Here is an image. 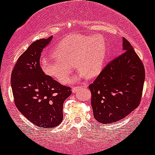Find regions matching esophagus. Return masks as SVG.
<instances>
[{
    "label": "esophagus",
    "mask_w": 155,
    "mask_h": 155,
    "mask_svg": "<svg viewBox=\"0 0 155 155\" xmlns=\"http://www.w3.org/2000/svg\"><path fill=\"white\" fill-rule=\"evenodd\" d=\"M87 87V85H86V84H84L83 86H81V87H74L73 88H72V92L75 93V92L78 91L79 89L82 88V87Z\"/></svg>",
    "instance_id": "obj_1"
}]
</instances>
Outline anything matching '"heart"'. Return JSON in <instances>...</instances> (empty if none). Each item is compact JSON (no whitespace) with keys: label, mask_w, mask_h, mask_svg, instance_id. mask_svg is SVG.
<instances>
[{"label":"heart","mask_w":155,"mask_h":155,"mask_svg":"<svg viewBox=\"0 0 155 155\" xmlns=\"http://www.w3.org/2000/svg\"><path fill=\"white\" fill-rule=\"evenodd\" d=\"M107 45L101 35H74L62 40L54 48L53 60L43 58L41 67L45 74L66 84L75 68L79 70L72 81L81 77L91 78L101 71L107 58Z\"/></svg>","instance_id":"heart-1"}]
</instances>
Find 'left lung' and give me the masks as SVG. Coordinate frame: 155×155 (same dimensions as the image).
<instances>
[{"mask_svg": "<svg viewBox=\"0 0 155 155\" xmlns=\"http://www.w3.org/2000/svg\"><path fill=\"white\" fill-rule=\"evenodd\" d=\"M122 51L89 85L94 117L99 123L121 120L137 108L141 99L145 78L144 65L124 38Z\"/></svg>", "mask_w": 155, "mask_h": 155, "instance_id": "8db88e82", "label": "left lung"}]
</instances>
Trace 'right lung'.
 Instances as JSON below:
<instances>
[{
  "label": "right lung",
  "mask_w": 155,
  "mask_h": 155,
  "mask_svg": "<svg viewBox=\"0 0 155 155\" xmlns=\"http://www.w3.org/2000/svg\"><path fill=\"white\" fill-rule=\"evenodd\" d=\"M52 38L31 44L18 58L11 78L16 107L32 124L43 129L61 123L63 104L71 94L70 87L45 74L40 66L42 51Z\"/></svg>",
  "instance_id": "add662e5"
}]
</instances>
